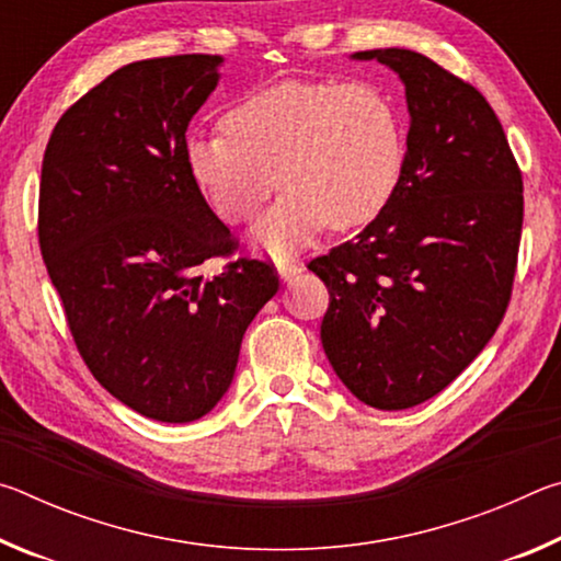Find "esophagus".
<instances>
[{
    "mask_svg": "<svg viewBox=\"0 0 561 561\" xmlns=\"http://www.w3.org/2000/svg\"><path fill=\"white\" fill-rule=\"evenodd\" d=\"M277 274L282 282H291L297 274H301V264L291 262V260H279L277 262Z\"/></svg>",
    "mask_w": 561,
    "mask_h": 561,
    "instance_id": "esophagus-1",
    "label": "esophagus"
}]
</instances>
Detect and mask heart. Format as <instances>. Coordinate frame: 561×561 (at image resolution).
Listing matches in <instances>:
<instances>
[{
    "instance_id": "obj_1",
    "label": "heart",
    "mask_w": 561,
    "mask_h": 561,
    "mask_svg": "<svg viewBox=\"0 0 561 561\" xmlns=\"http://www.w3.org/2000/svg\"><path fill=\"white\" fill-rule=\"evenodd\" d=\"M225 133L187 136L193 183L227 225H242L284 187L252 242L287 254L321 227L356 230L401 183L405 138L393 101L368 83L284 81L222 116Z\"/></svg>"
}]
</instances>
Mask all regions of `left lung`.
Masks as SVG:
<instances>
[{"instance_id":"obj_1","label":"left lung","mask_w":561,"mask_h":561,"mask_svg":"<svg viewBox=\"0 0 561 561\" xmlns=\"http://www.w3.org/2000/svg\"><path fill=\"white\" fill-rule=\"evenodd\" d=\"M405 87V160L386 210L309 270L329 287L321 346L360 403L403 411L453 383L505 317L522 173L482 93L411 49L356 51Z\"/></svg>"}]
</instances>
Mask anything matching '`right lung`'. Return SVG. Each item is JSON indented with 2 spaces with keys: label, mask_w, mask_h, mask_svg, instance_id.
I'll return each instance as SVG.
<instances>
[{
  "label": "right lung",
  "mask_w": 561,
  "mask_h": 561,
  "mask_svg": "<svg viewBox=\"0 0 561 561\" xmlns=\"http://www.w3.org/2000/svg\"><path fill=\"white\" fill-rule=\"evenodd\" d=\"M220 66L213 54L123 66L64 113L42 163L39 247L79 354L113 398L160 423L213 411L279 289L260 260L197 274L237 250L185 163L187 123Z\"/></svg>",
  "instance_id": "1"
}]
</instances>
